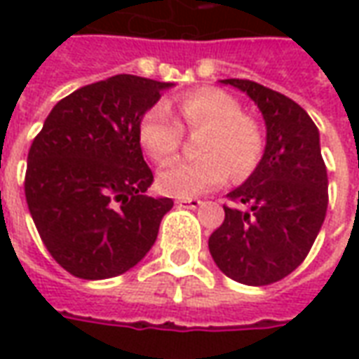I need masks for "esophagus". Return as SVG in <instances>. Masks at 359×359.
Here are the masks:
<instances>
[{
    "mask_svg": "<svg viewBox=\"0 0 359 359\" xmlns=\"http://www.w3.org/2000/svg\"><path fill=\"white\" fill-rule=\"evenodd\" d=\"M202 203V200H196V198H180V200H177V205H179V208H184V210H196V208H200Z\"/></svg>",
    "mask_w": 359,
    "mask_h": 359,
    "instance_id": "obj_1",
    "label": "esophagus"
}]
</instances>
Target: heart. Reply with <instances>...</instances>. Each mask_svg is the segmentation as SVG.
<instances>
[{
	"label": "heart",
	"mask_w": 359,
	"mask_h": 359,
	"mask_svg": "<svg viewBox=\"0 0 359 359\" xmlns=\"http://www.w3.org/2000/svg\"><path fill=\"white\" fill-rule=\"evenodd\" d=\"M177 109L190 130L205 128L198 159H175L157 175V188L175 198H194L221 187L233 172L242 179L252 172L264 149L262 128L242 115L241 105L223 90L200 88L180 95ZM138 140L156 163H163L179 149L182 126L163 103L149 107L140 125Z\"/></svg>",
	"instance_id": "1"
}]
</instances>
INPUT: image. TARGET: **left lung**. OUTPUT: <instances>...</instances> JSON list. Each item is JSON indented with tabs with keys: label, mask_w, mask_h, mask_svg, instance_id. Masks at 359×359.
<instances>
[{
	"label": "left lung",
	"mask_w": 359,
	"mask_h": 359,
	"mask_svg": "<svg viewBox=\"0 0 359 359\" xmlns=\"http://www.w3.org/2000/svg\"><path fill=\"white\" fill-rule=\"evenodd\" d=\"M256 103L265 121V149L248 179L229 192L246 203L225 205V221L210 236V254L226 277L248 286L277 283L306 259L327 213V169L319 130L290 97L242 79L219 81Z\"/></svg>",
	"instance_id": "obj_1"
}]
</instances>
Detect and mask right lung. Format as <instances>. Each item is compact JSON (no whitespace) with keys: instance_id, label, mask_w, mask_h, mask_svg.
Returning <instances> with one entry per match:
<instances>
[{"instance_id":"1","label":"right lung","mask_w":359,"mask_h":359,"mask_svg":"<svg viewBox=\"0 0 359 359\" xmlns=\"http://www.w3.org/2000/svg\"><path fill=\"white\" fill-rule=\"evenodd\" d=\"M172 82L117 74L55 103L28 151L25 194L53 259L71 275H123L148 254L171 198H149L154 175L138 125Z\"/></svg>"}]
</instances>
